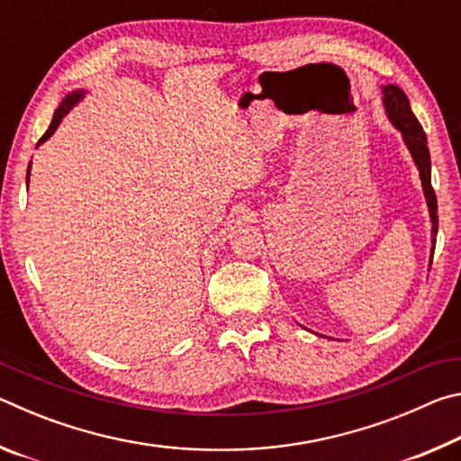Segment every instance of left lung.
Returning <instances> with one entry per match:
<instances>
[{
	"mask_svg": "<svg viewBox=\"0 0 461 461\" xmlns=\"http://www.w3.org/2000/svg\"><path fill=\"white\" fill-rule=\"evenodd\" d=\"M382 93H384L382 101H384V109H386L388 120L393 122L394 128L401 130L404 144H407L412 160H415V165L419 168L420 183H423L425 199H427V205H429V213H431V223H433V230H431L433 248H431V252H435L437 197H435V191L431 186V156H429L427 136H425L423 128H420L419 120L415 118V113H412L409 99H407V95H404V91L401 87H396V85H386V87H382Z\"/></svg>",
	"mask_w": 461,
	"mask_h": 461,
	"instance_id": "8db88e82",
	"label": "left lung"
}]
</instances>
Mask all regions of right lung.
Masks as SVG:
<instances>
[{"mask_svg": "<svg viewBox=\"0 0 461 461\" xmlns=\"http://www.w3.org/2000/svg\"><path fill=\"white\" fill-rule=\"evenodd\" d=\"M83 93L85 91H75V93H71V95H67L65 99H62V104L59 105V109L57 112H54V115H52V122H50V126H49V130L44 131V136L38 140V146H41L42 142H46V140H49L54 131H57V128H59V123L62 122V118H65V115L71 112L73 109V105L77 104V101H79L81 97H83ZM26 178H30V167H28V176Z\"/></svg>", "mask_w": 461, "mask_h": 461, "instance_id": "add662e5", "label": "right lung"}]
</instances>
